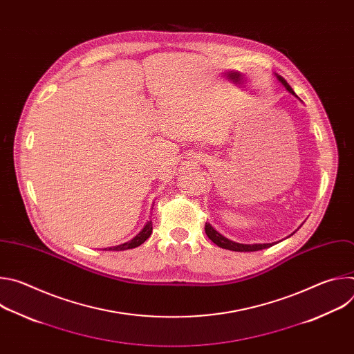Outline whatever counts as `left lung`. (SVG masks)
<instances>
[{"mask_svg": "<svg viewBox=\"0 0 354 354\" xmlns=\"http://www.w3.org/2000/svg\"><path fill=\"white\" fill-rule=\"evenodd\" d=\"M277 78H279V81L286 86V89H287L290 93L295 95L294 91H292V88L287 84V81H286L283 77H279V75H277ZM295 96H297V95H295ZM205 230H206L207 236H209L217 246H220V248H223V249H228V250H235V252H255V250H261V249H265V248H269V246L273 245V243L243 245V243H238V242L230 241V239H227L225 236H223L220 232H217L209 223H206Z\"/></svg>", "mask_w": 354, "mask_h": 354, "instance_id": "left-lung-1", "label": "left lung"}]
</instances>
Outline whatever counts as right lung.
I'll return each instance as SVG.
<instances>
[{"mask_svg":"<svg viewBox=\"0 0 354 354\" xmlns=\"http://www.w3.org/2000/svg\"><path fill=\"white\" fill-rule=\"evenodd\" d=\"M151 232H153V223L148 221V223L145 224V227L140 231V234H137L131 241H129V242H126V243H122V245L112 246V248H109V250H126V249L137 248V246H140L142 242H145V239H148V236L151 235Z\"/></svg>","mask_w":354,"mask_h":354,"instance_id":"add662e5","label":"right lung"}]
</instances>
